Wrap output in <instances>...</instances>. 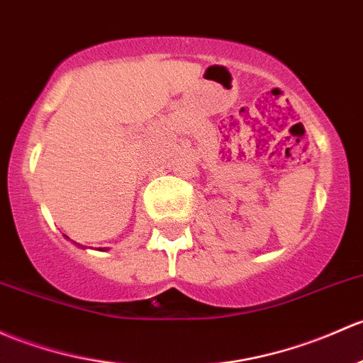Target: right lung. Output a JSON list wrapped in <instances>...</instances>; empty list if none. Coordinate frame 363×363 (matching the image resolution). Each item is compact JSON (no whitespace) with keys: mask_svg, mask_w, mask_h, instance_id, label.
<instances>
[{"mask_svg":"<svg viewBox=\"0 0 363 363\" xmlns=\"http://www.w3.org/2000/svg\"><path fill=\"white\" fill-rule=\"evenodd\" d=\"M66 238H67V236H66ZM74 243H76V242H74ZM78 247H79V245H78Z\"/></svg>","mask_w":363,"mask_h":363,"instance_id":"obj_1","label":"right lung"}]
</instances>
